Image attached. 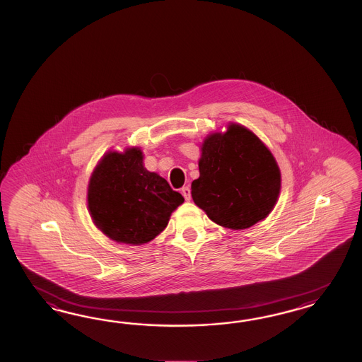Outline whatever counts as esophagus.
<instances>
[{"label":"esophagus","mask_w":362,"mask_h":362,"mask_svg":"<svg viewBox=\"0 0 362 362\" xmlns=\"http://www.w3.org/2000/svg\"><path fill=\"white\" fill-rule=\"evenodd\" d=\"M182 194H183V197H185L186 200H189L191 199V188L188 186L183 187L182 188Z\"/></svg>","instance_id":"1"}]
</instances>
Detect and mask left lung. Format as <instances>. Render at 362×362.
Segmentation results:
<instances>
[{"label":"left lung","mask_w":362,"mask_h":362,"mask_svg":"<svg viewBox=\"0 0 362 362\" xmlns=\"http://www.w3.org/2000/svg\"><path fill=\"white\" fill-rule=\"evenodd\" d=\"M199 173L191 185L194 203L230 230H245L265 219L280 195L281 173L274 155L239 123L204 138Z\"/></svg>","instance_id":"left-lung-1"}]
</instances>
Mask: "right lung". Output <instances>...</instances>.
I'll use <instances>...</instances> for the list:
<instances>
[{"mask_svg":"<svg viewBox=\"0 0 362 362\" xmlns=\"http://www.w3.org/2000/svg\"><path fill=\"white\" fill-rule=\"evenodd\" d=\"M142 150L102 156L90 176L88 207L93 223L111 240L141 245L155 239L185 197L143 165Z\"/></svg>","mask_w":362,"mask_h":362,"instance_id":"right-lung-1","label":"right lung"}]
</instances>
